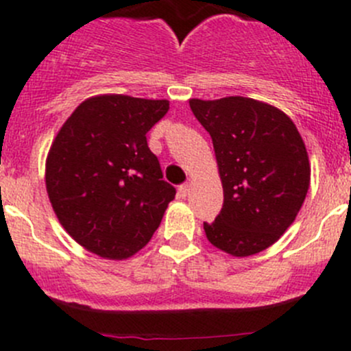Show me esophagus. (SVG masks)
<instances>
[{
    "label": "esophagus",
    "mask_w": 351,
    "mask_h": 351,
    "mask_svg": "<svg viewBox=\"0 0 351 351\" xmlns=\"http://www.w3.org/2000/svg\"><path fill=\"white\" fill-rule=\"evenodd\" d=\"M189 192H190V185H189V183H183V185H180V189H178L180 198H185L186 195H189Z\"/></svg>",
    "instance_id": "obj_1"
}]
</instances>
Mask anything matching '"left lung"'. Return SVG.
Listing matches in <instances>:
<instances>
[{
  "instance_id": "left-lung-1",
  "label": "left lung",
  "mask_w": 351,
  "mask_h": 351,
  "mask_svg": "<svg viewBox=\"0 0 351 351\" xmlns=\"http://www.w3.org/2000/svg\"><path fill=\"white\" fill-rule=\"evenodd\" d=\"M210 134L224 204L205 236L232 256L267 250L295 221L311 182L306 144L282 110L244 97L190 100Z\"/></svg>"
}]
</instances>
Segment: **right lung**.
Listing matches in <instances>:
<instances>
[{
	"label": "right lung",
	"instance_id": "right-lung-1",
	"mask_svg": "<svg viewBox=\"0 0 351 351\" xmlns=\"http://www.w3.org/2000/svg\"><path fill=\"white\" fill-rule=\"evenodd\" d=\"M168 108V100L100 95L56 136L45 162L49 200L67 234L91 253L125 260L161 224L176 190L162 180L146 134Z\"/></svg>",
	"mask_w": 351,
	"mask_h": 351
}]
</instances>
